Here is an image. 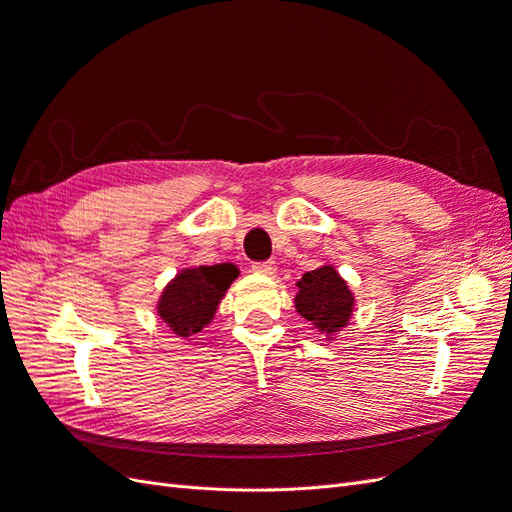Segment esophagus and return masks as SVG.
Wrapping results in <instances>:
<instances>
[{
	"mask_svg": "<svg viewBox=\"0 0 512 512\" xmlns=\"http://www.w3.org/2000/svg\"><path fill=\"white\" fill-rule=\"evenodd\" d=\"M252 271L258 275H264V277H273L277 267H275V262H254Z\"/></svg>",
	"mask_w": 512,
	"mask_h": 512,
	"instance_id": "obj_1",
	"label": "esophagus"
}]
</instances>
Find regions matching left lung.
<instances>
[{
  "mask_svg": "<svg viewBox=\"0 0 512 512\" xmlns=\"http://www.w3.org/2000/svg\"><path fill=\"white\" fill-rule=\"evenodd\" d=\"M298 294L294 306L298 315L311 321L325 340H334L355 313V294L334 264H321L315 271L304 273L296 281Z\"/></svg>",
  "mask_w": 512,
  "mask_h": 512,
  "instance_id": "obj_1",
  "label": "left lung"
}]
</instances>
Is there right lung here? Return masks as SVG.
I'll return each mask as SVG.
<instances>
[{
	"label": "right lung",
	"instance_id": "obj_1",
	"mask_svg": "<svg viewBox=\"0 0 512 512\" xmlns=\"http://www.w3.org/2000/svg\"><path fill=\"white\" fill-rule=\"evenodd\" d=\"M239 277L233 262L187 267L168 281L157 298V317L178 338H193L212 323L218 304Z\"/></svg>",
	"mask_w": 512,
	"mask_h": 512
}]
</instances>
